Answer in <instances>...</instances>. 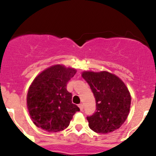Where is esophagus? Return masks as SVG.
Returning a JSON list of instances; mask_svg holds the SVG:
<instances>
[{
  "instance_id": "34e87169",
  "label": "esophagus",
  "mask_w": 156,
  "mask_h": 156,
  "mask_svg": "<svg viewBox=\"0 0 156 156\" xmlns=\"http://www.w3.org/2000/svg\"><path fill=\"white\" fill-rule=\"evenodd\" d=\"M78 107H79V108H80V111H83V105L82 104V103H80V104L78 105Z\"/></svg>"
}]
</instances>
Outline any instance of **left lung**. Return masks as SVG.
<instances>
[{
  "label": "left lung",
  "instance_id": "1",
  "mask_svg": "<svg viewBox=\"0 0 156 156\" xmlns=\"http://www.w3.org/2000/svg\"><path fill=\"white\" fill-rule=\"evenodd\" d=\"M82 77L89 83L96 101V112L87 117L89 128L103 134L120 128L129 114L131 101L124 82L106 71H85Z\"/></svg>",
  "mask_w": 156,
  "mask_h": 156
}]
</instances>
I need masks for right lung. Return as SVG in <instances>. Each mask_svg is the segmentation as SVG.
Instances as JSON below:
<instances>
[{
    "mask_svg": "<svg viewBox=\"0 0 156 156\" xmlns=\"http://www.w3.org/2000/svg\"><path fill=\"white\" fill-rule=\"evenodd\" d=\"M76 70L57 64L37 76L27 94V106L36 126L46 131H62L80 108L72 103L67 84Z\"/></svg>",
    "mask_w": 156,
    "mask_h": 156,
    "instance_id": "right-lung-1",
    "label": "right lung"
}]
</instances>
